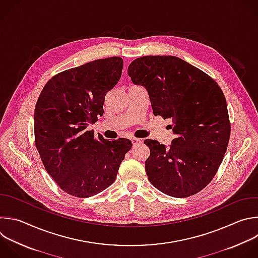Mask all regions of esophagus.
<instances>
[{"label": "esophagus", "instance_id": "obj_1", "mask_svg": "<svg viewBox=\"0 0 258 258\" xmlns=\"http://www.w3.org/2000/svg\"><path fill=\"white\" fill-rule=\"evenodd\" d=\"M132 143H133V146H137V145H140L143 143V140L142 139H138V138H133L132 139Z\"/></svg>", "mask_w": 258, "mask_h": 258}]
</instances>
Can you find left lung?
<instances>
[{
  "label": "left lung",
  "instance_id": "1",
  "mask_svg": "<svg viewBox=\"0 0 258 258\" xmlns=\"http://www.w3.org/2000/svg\"><path fill=\"white\" fill-rule=\"evenodd\" d=\"M127 74L149 93L153 112L172 119L176 136L167 148H150L146 172L163 194L187 198L216 175L229 143L231 125L220 86L206 73L173 55H147L131 62Z\"/></svg>",
  "mask_w": 258,
  "mask_h": 258
}]
</instances>
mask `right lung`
<instances>
[{"label":"right lung","instance_id":"add662e5","mask_svg":"<svg viewBox=\"0 0 258 258\" xmlns=\"http://www.w3.org/2000/svg\"><path fill=\"white\" fill-rule=\"evenodd\" d=\"M123 60L96 59L52 77L34 110L35 145L47 173L67 194L95 196L111 185L128 139L107 141L88 126L103 115L104 97L121 77Z\"/></svg>","mask_w":258,"mask_h":258}]
</instances>
